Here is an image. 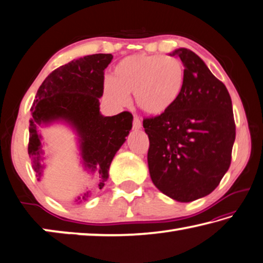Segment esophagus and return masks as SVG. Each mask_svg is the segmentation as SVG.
<instances>
[{
  "label": "esophagus",
  "mask_w": 263,
  "mask_h": 263,
  "mask_svg": "<svg viewBox=\"0 0 263 263\" xmlns=\"http://www.w3.org/2000/svg\"><path fill=\"white\" fill-rule=\"evenodd\" d=\"M133 127L135 129H140L142 127V123H141V120L137 118L136 115H134V121H133Z\"/></svg>",
  "instance_id": "34e87169"
}]
</instances>
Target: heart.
<instances>
[{"label":"heart","instance_id":"1","mask_svg":"<svg viewBox=\"0 0 263 263\" xmlns=\"http://www.w3.org/2000/svg\"><path fill=\"white\" fill-rule=\"evenodd\" d=\"M185 72L178 59L163 55L134 54L114 67L106 81L105 94L116 106H124L134 93L137 106L149 115L170 110L182 96Z\"/></svg>","mask_w":263,"mask_h":263}]
</instances>
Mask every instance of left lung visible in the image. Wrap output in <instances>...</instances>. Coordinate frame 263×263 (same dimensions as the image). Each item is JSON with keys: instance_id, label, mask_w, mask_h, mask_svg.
Instances as JSON below:
<instances>
[{"instance_id": "obj_1", "label": "left lung", "mask_w": 263, "mask_h": 263, "mask_svg": "<svg viewBox=\"0 0 263 263\" xmlns=\"http://www.w3.org/2000/svg\"><path fill=\"white\" fill-rule=\"evenodd\" d=\"M184 64L182 96L170 110L143 119L150 177L172 199L189 203L210 195L232 161L233 107L226 86L187 49L170 53Z\"/></svg>"}]
</instances>
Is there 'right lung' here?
Segmentation results:
<instances>
[{
  "instance_id": "add662e5",
  "label": "right lung",
  "mask_w": 263,
  "mask_h": 263,
  "mask_svg": "<svg viewBox=\"0 0 263 263\" xmlns=\"http://www.w3.org/2000/svg\"><path fill=\"white\" fill-rule=\"evenodd\" d=\"M113 55L97 53L74 59L55 68L43 81L31 108L28 153L38 180L42 176L43 150L37 127L63 119L77 129L84 164L97 171V186L102 189L113 157L126 141L133 124L130 111L102 116L99 98L103 94L105 68ZM86 192L76 201L85 200Z\"/></svg>"
}]
</instances>
